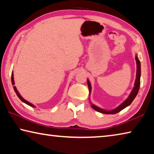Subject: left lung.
Masks as SVG:
<instances>
[{
  "instance_id": "1",
  "label": "left lung",
  "mask_w": 154,
  "mask_h": 154,
  "mask_svg": "<svg viewBox=\"0 0 154 154\" xmlns=\"http://www.w3.org/2000/svg\"><path fill=\"white\" fill-rule=\"evenodd\" d=\"M135 60H136V62H137V75H136V79H135V82H134V88H132V90L130 92V95L128 96V97L125 100L123 103H122L120 105H119L118 107H116V109H112V110H105V109H103L98 106H96L95 105H94L92 103H91L90 99L89 98V100L90 102V105L94 109L95 111L100 112L101 113H104V114H116L118 112L121 111L122 109H125L128 106H129L130 104L132 103V101H133L134 99L136 97L138 92L139 90V87H140V62L139 61V58H138L137 55L135 56ZM88 82V88H89V92L90 94L91 93V91H92V86H91V83L90 82L89 79H87Z\"/></svg>"
}]
</instances>
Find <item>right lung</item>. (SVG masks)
Instances as JSON below:
<instances>
[{"label": "right lung", "instance_id": "obj_1", "mask_svg": "<svg viewBox=\"0 0 154 154\" xmlns=\"http://www.w3.org/2000/svg\"><path fill=\"white\" fill-rule=\"evenodd\" d=\"M11 82H12V85H14V84H15V82H14V73H13V72H12V73H11ZM14 89L15 92L16 93L17 96H18V98H19L20 99V100L22 101L23 103H26V105H29V106H32V107H35V105H32V103H30V102H28V101H27L26 100H25V99H24V98H23L22 96L20 95V93H19V92H18V91H17L16 87H15V86H14Z\"/></svg>", "mask_w": 154, "mask_h": 154}]
</instances>
